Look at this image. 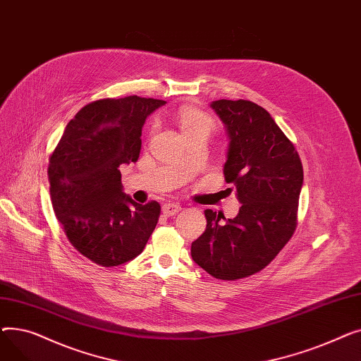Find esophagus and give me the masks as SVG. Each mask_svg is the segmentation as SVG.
Wrapping results in <instances>:
<instances>
[{"mask_svg":"<svg viewBox=\"0 0 361 361\" xmlns=\"http://www.w3.org/2000/svg\"><path fill=\"white\" fill-rule=\"evenodd\" d=\"M181 211V204L178 203H165L162 206V212L166 215V216H174L176 214H178Z\"/></svg>","mask_w":361,"mask_h":361,"instance_id":"34e87169","label":"esophagus"}]
</instances>
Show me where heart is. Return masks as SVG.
<instances>
[{"label":"heart","mask_w":361,"mask_h":361,"mask_svg":"<svg viewBox=\"0 0 361 361\" xmlns=\"http://www.w3.org/2000/svg\"><path fill=\"white\" fill-rule=\"evenodd\" d=\"M178 121L184 136L193 135V133H200V131H204L209 135V133L216 127L215 120L209 116V114L199 109L188 108V106H183L178 111Z\"/></svg>","instance_id":"obj_1"}]
</instances>
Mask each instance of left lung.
<instances>
[{"label":"left lung","instance_id":"8db88e82","mask_svg":"<svg viewBox=\"0 0 361 361\" xmlns=\"http://www.w3.org/2000/svg\"><path fill=\"white\" fill-rule=\"evenodd\" d=\"M211 106L230 137L224 165L241 203L238 215L206 209V230L192 243V257L216 279L235 281L264 269L293 237L297 226L302 165L293 142L252 101H214Z\"/></svg>","mask_w":361,"mask_h":361}]
</instances>
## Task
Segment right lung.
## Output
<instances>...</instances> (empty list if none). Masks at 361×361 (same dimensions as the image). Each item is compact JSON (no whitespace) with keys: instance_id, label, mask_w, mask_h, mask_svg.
<instances>
[{"instance_id":"add662e5","label":"right lung","mask_w":361,"mask_h":361,"mask_svg":"<svg viewBox=\"0 0 361 361\" xmlns=\"http://www.w3.org/2000/svg\"><path fill=\"white\" fill-rule=\"evenodd\" d=\"M165 101L133 94L85 105L67 124L49 158L56 219L73 247L99 267H118L142 253L161 206L123 193L120 165L136 162L142 127Z\"/></svg>"}]
</instances>
